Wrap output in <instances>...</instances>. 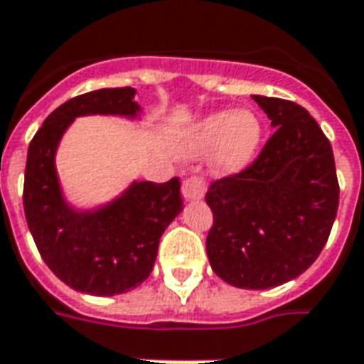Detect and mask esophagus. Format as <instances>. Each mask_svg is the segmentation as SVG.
I'll return each mask as SVG.
<instances>
[{
	"instance_id": "obj_1",
	"label": "esophagus",
	"mask_w": 364,
	"mask_h": 364,
	"mask_svg": "<svg viewBox=\"0 0 364 364\" xmlns=\"http://www.w3.org/2000/svg\"><path fill=\"white\" fill-rule=\"evenodd\" d=\"M182 196L186 201H199L205 196V180L201 176H190L182 186Z\"/></svg>"
}]
</instances>
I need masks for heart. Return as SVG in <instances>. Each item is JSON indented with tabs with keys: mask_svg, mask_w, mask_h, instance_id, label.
<instances>
[{
	"mask_svg": "<svg viewBox=\"0 0 364 364\" xmlns=\"http://www.w3.org/2000/svg\"><path fill=\"white\" fill-rule=\"evenodd\" d=\"M261 122L251 111L209 114L192 128L186 149L190 155L215 149V165L220 172L244 168L255 155L261 141Z\"/></svg>",
	"mask_w": 364,
	"mask_h": 364,
	"instance_id": "1",
	"label": "heart"
}]
</instances>
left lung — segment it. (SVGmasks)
<instances>
[{
    "mask_svg": "<svg viewBox=\"0 0 364 364\" xmlns=\"http://www.w3.org/2000/svg\"><path fill=\"white\" fill-rule=\"evenodd\" d=\"M276 128L250 166L215 180L207 257L218 278L244 289L294 280L328 242L340 201L332 146L307 109L253 95Z\"/></svg>",
    "mask_w": 364,
    "mask_h": 364,
    "instance_id": "left-lung-1",
    "label": "left lung"
}]
</instances>
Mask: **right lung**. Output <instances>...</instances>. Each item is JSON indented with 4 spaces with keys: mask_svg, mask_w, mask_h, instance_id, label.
<instances>
[{
    "mask_svg": "<svg viewBox=\"0 0 364 364\" xmlns=\"http://www.w3.org/2000/svg\"><path fill=\"white\" fill-rule=\"evenodd\" d=\"M134 88H103L57 107L28 146L24 168V215L40 255L51 272L76 291L117 296L151 274L159 240L182 211L180 180L134 182L97 211H75L63 199L55 151L76 117H138Z\"/></svg>",
    "mask_w": 364,
    "mask_h": 364,
    "instance_id": "1",
    "label": "right lung"
}]
</instances>
